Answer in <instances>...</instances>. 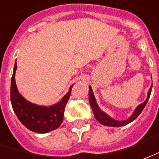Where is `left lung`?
Returning <instances> with one entry per match:
<instances>
[{
	"mask_svg": "<svg viewBox=\"0 0 159 159\" xmlns=\"http://www.w3.org/2000/svg\"><path fill=\"white\" fill-rule=\"evenodd\" d=\"M152 88V84L149 91H148L147 99L145 100L144 102H142V103L140 104V105H138L135 107V109L134 110L133 113L129 117L128 119H125V120H116V119H113L112 117H110L106 113H104L103 111L99 107L97 101H96V98H95V96H94L92 89L89 85V102H90V104H91V109L93 111L94 116H95V118H96V119L98 122L101 123L103 125L110 126V127H120V126L126 125H128L129 123H131L133 120H135L140 115V113L142 112V110H143L145 106L148 103V100H149V97H150V95H151Z\"/></svg>",
	"mask_w": 159,
	"mask_h": 159,
	"instance_id": "8db88e82",
	"label": "left lung"
}]
</instances>
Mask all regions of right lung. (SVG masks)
<instances>
[{"mask_svg": "<svg viewBox=\"0 0 159 159\" xmlns=\"http://www.w3.org/2000/svg\"><path fill=\"white\" fill-rule=\"evenodd\" d=\"M16 70L17 63L15 62L11 80V102L19 121L30 130L40 134L58 128L63 120L64 109L74 84L58 102L51 106H40L29 102L19 93L15 81Z\"/></svg>", "mask_w": 159, "mask_h": 159, "instance_id": "right-lung-1", "label": "right lung"}]
</instances>
